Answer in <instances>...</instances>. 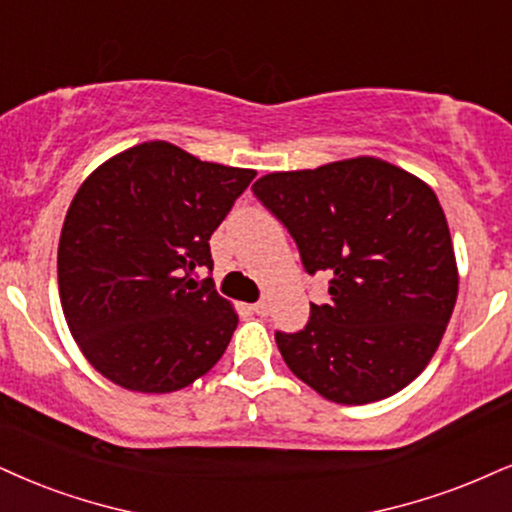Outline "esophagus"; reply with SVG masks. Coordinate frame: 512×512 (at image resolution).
I'll use <instances>...</instances> for the list:
<instances>
[{"label": "esophagus", "mask_w": 512, "mask_h": 512, "mask_svg": "<svg viewBox=\"0 0 512 512\" xmlns=\"http://www.w3.org/2000/svg\"><path fill=\"white\" fill-rule=\"evenodd\" d=\"M251 311H254L256 315H261V318H266V315L270 313V306H268V301H258V304L251 306Z\"/></svg>", "instance_id": "1"}]
</instances>
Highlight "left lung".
<instances>
[{"mask_svg":"<svg viewBox=\"0 0 512 512\" xmlns=\"http://www.w3.org/2000/svg\"><path fill=\"white\" fill-rule=\"evenodd\" d=\"M254 194L287 227L327 304L301 332H275L287 368L327 401H382L439 349L458 296L451 232L434 189L375 156L268 173Z\"/></svg>","mask_w":512,"mask_h":512,"instance_id":"obj_1","label":"left lung"}]
</instances>
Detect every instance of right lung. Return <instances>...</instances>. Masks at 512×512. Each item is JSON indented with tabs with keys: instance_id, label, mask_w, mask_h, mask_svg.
I'll use <instances>...</instances> for the list:
<instances>
[{
	"instance_id": "right-lung-1",
	"label": "right lung",
	"mask_w": 512,
	"mask_h": 512,
	"mask_svg": "<svg viewBox=\"0 0 512 512\" xmlns=\"http://www.w3.org/2000/svg\"><path fill=\"white\" fill-rule=\"evenodd\" d=\"M256 170L156 140L87 175L59 239V296L82 356L142 394L185 389L223 356L237 311L213 280V230Z\"/></svg>"
}]
</instances>
